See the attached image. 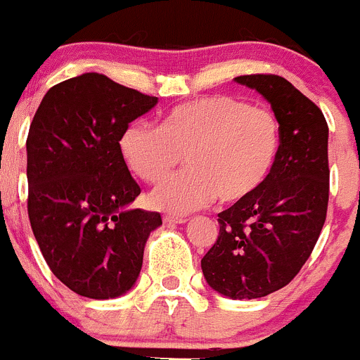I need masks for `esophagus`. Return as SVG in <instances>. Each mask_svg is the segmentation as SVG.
Segmentation results:
<instances>
[{"instance_id":"34e87169","label":"esophagus","mask_w":360,"mask_h":360,"mask_svg":"<svg viewBox=\"0 0 360 360\" xmlns=\"http://www.w3.org/2000/svg\"><path fill=\"white\" fill-rule=\"evenodd\" d=\"M163 223H165V224H183V223H186V217L172 216V214H165V216H163Z\"/></svg>"}]
</instances>
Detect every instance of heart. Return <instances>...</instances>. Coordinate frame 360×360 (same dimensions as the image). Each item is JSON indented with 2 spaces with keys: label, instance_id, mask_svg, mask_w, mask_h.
I'll return each instance as SVG.
<instances>
[{
  "label": "heart",
  "instance_id": "heart-1",
  "mask_svg": "<svg viewBox=\"0 0 360 360\" xmlns=\"http://www.w3.org/2000/svg\"><path fill=\"white\" fill-rule=\"evenodd\" d=\"M278 118L230 96L202 97L174 108L162 127L132 123L120 148L130 170L158 183L184 155L188 169L162 181L148 200L155 209L186 214L217 195L237 203L263 188L281 151Z\"/></svg>",
  "mask_w": 360,
  "mask_h": 360
}]
</instances>
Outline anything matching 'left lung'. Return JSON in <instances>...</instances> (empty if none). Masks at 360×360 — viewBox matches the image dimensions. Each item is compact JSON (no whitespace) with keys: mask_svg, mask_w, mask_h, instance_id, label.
Returning a JSON list of instances; mask_svg holds the SVG:
<instances>
[{"mask_svg":"<svg viewBox=\"0 0 360 360\" xmlns=\"http://www.w3.org/2000/svg\"><path fill=\"white\" fill-rule=\"evenodd\" d=\"M235 82L271 104L281 151L257 193L217 214L219 235L202 257V271L214 291L254 300L285 288L317 244L329 202V129L321 108L282 76Z\"/></svg>","mask_w":360,"mask_h":360,"instance_id":"left-lung-1","label":"left lung"}]
</instances>
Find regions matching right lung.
Returning <instances> with one entry per match:
<instances>
[{"instance_id": "1", "label": "right lung", "mask_w": 360, "mask_h": 360, "mask_svg": "<svg viewBox=\"0 0 360 360\" xmlns=\"http://www.w3.org/2000/svg\"><path fill=\"white\" fill-rule=\"evenodd\" d=\"M158 97L99 72L46 92L27 134V214L52 274L72 292L110 300L139 277L144 245L162 224L158 212L123 207L139 184L123 160L129 123Z\"/></svg>"}]
</instances>
